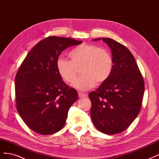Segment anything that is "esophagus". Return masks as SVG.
Here are the masks:
<instances>
[{"label": "esophagus", "instance_id": "esophagus-1", "mask_svg": "<svg viewBox=\"0 0 159 159\" xmlns=\"http://www.w3.org/2000/svg\"><path fill=\"white\" fill-rule=\"evenodd\" d=\"M78 96H79V98H83L87 97V95H86L85 93H81V92H79V93H78Z\"/></svg>", "mask_w": 159, "mask_h": 159}]
</instances>
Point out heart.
Listing matches in <instances>:
<instances>
[{
	"label": "heart",
	"mask_w": 159,
	"mask_h": 159,
	"mask_svg": "<svg viewBox=\"0 0 159 159\" xmlns=\"http://www.w3.org/2000/svg\"><path fill=\"white\" fill-rule=\"evenodd\" d=\"M70 60L60 58L56 69L60 78L69 84L77 78V68L81 67L83 75L77 80L74 86L79 90L86 91L95 85L104 83L113 70V60L109 53L99 47L88 44L76 46L69 53Z\"/></svg>",
	"instance_id": "1"
}]
</instances>
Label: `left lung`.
<instances>
[{
  "label": "left lung",
  "mask_w": 159,
  "mask_h": 159,
  "mask_svg": "<svg viewBox=\"0 0 159 159\" xmlns=\"http://www.w3.org/2000/svg\"><path fill=\"white\" fill-rule=\"evenodd\" d=\"M102 40L111 50L113 66L107 80L89 93L91 117L98 131L115 134L129 127L140 111L145 83L127 48L111 38Z\"/></svg>",
  "instance_id": "left-lung-1"
}]
</instances>
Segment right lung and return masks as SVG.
Instances as JSON below:
<instances>
[{
  "mask_svg": "<svg viewBox=\"0 0 159 159\" xmlns=\"http://www.w3.org/2000/svg\"><path fill=\"white\" fill-rule=\"evenodd\" d=\"M81 43L70 38L48 37L33 48L19 68L15 77L16 106L34 132L48 135L65 125L78 95L60 78L56 63L61 52Z\"/></svg>",
  "mask_w": 159,
  "mask_h": 159,
  "instance_id": "right-lung-1",
  "label": "right lung"
}]
</instances>
